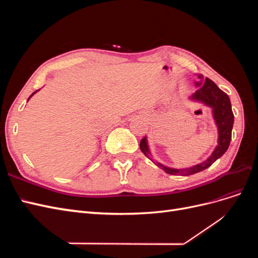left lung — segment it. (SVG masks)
Segmentation results:
<instances>
[{"label": "left lung", "instance_id": "8db88e82", "mask_svg": "<svg viewBox=\"0 0 258 258\" xmlns=\"http://www.w3.org/2000/svg\"><path fill=\"white\" fill-rule=\"evenodd\" d=\"M199 79H202V75H199ZM200 85L201 83H197V86ZM191 98L195 100L202 101V102L213 108L214 119L218 128V144L212 155H211L207 160L191 168L171 169L160 165L158 162L156 163V165L162 168L163 171L168 174L191 175L200 172V171H204L210 166H212V163L215 162L218 158L222 157L225 152L228 150V146L230 144L231 130L233 126V113L231 110L230 100L227 93H225L223 90L218 88L214 82H212L210 79H206L205 84L194 93ZM140 148H141L142 153L146 157H148V153H150V151H148L145 137L141 140V142H140Z\"/></svg>", "mask_w": 258, "mask_h": 258}]
</instances>
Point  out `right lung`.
<instances>
[{
	"label": "right lung",
	"instance_id": "obj_1",
	"mask_svg": "<svg viewBox=\"0 0 258 258\" xmlns=\"http://www.w3.org/2000/svg\"><path fill=\"white\" fill-rule=\"evenodd\" d=\"M33 95H34V92H33V93H32V95H31V96H30V98H31V97H32V96H33ZM30 98H29V99H30Z\"/></svg>",
	"mask_w": 258,
	"mask_h": 258
}]
</instances>
